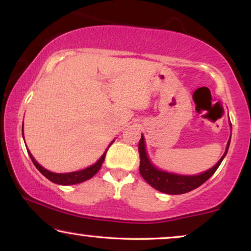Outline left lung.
Segmentation results:
<instances>
[{
  "label": "left lung",
  "instance_id": "left-lung-1",
  "mask_svg": "<svg viewBox=\"0 0 251 251\" xmlns=\"http://www.w3.org/2000/svg\"><path fill=\"white\" fill-rule=\"evenodd\" d=\"M232 129V126H231ZM229 142H231V137H229L227 146H226V151L224 155L221 157V160L215 164L211 169H209L204 173L200 175H194V176H184V175H176V174H170L167 171H162L157 169L151 163L146 154L145 149V140L142 135V138L139 140L138 151H139V156H140V164H139V173L142 175V177L149 183L151 186L155 188V190L162 192V193L167 194H184L187 192H191L195 190V188L201 186L204 181H207L212 175L215 174V171L218 169V167L221 166L223 159H224L226 153H227Z\"/></svg>",
  "mask_w": 251,
  "mask_h": 251
}]
</instances>
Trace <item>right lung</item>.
I'll return each mask as SVG.
<instances>
[{
  "instance_id": "obj_1",
  "label": "right lung",
  "mask_w": 251,
  "mask_h": 251,
  "mask_svg": "<svg viewBox=\"0 0 251 251\" xmlns=\"http://www.w3.org/2000/svg\"><path fill=\"white\" fill-rule=\"evenodd\" d=\"M111 144H109V146H111ZM108 147H107V150H108ZM107 150L105 151V153L102 154L100 159H99L95 164H92V166L85 168V169H83V170L74 171V173H68V174L51 173V171L44 169L42 166H40V164L36 162L32 154L29 153V151H28V154H29L30 159H32V161H33L34 166L37 168V170H39L44 177H47L48 179L52 181V183H56V184H59V185H74V184H78V183H82V181L90 179L91 177H94L95 175L98 173L99 169L101 168L102 162H104L105 155H106V152H107Z\"/></svg>"
}]
</instances>
